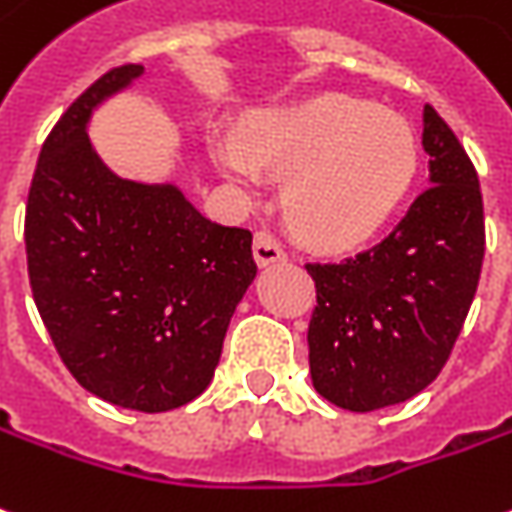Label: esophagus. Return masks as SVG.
<instances>
[{
	"label": "esophagus",
	"instance_id": "34e87169",
	"mask_svg": "<svg viewBox=\"0 0 512 512\" xmlns=\"http://www.w3.org/2000/svg\"><path fill=\"white\" fill-rule=\"evenodd\" d=\"M252 252H255L257 266H271V263H280V260H285V249H282L280 241H277V238H274L268 230L255 232Z\"/></svg>",
	"mask_w": 512,
	"mask_h": 512
}]
</instances>
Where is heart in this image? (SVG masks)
<instances>
[{"label": "heart", "instance_id": "heart-1", "mask_svg": "<svg viewBox=\"0 0 512 512\" xmlns=\"http://www.w3.org/2000/svg\"><path fill=\"white\" fill-rule=\"evenodd\" d=\"M213 160L246 191L260 174L288 180L293 230L316 249L346 252L371 241L399 210L418 149L402 116L355 96H321L257 119L241 141H216Z\"/></svg>", "mask_w": 512, "mask_h": 512}]
</instances>
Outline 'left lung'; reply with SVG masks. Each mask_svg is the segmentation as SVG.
Here are the masks:
<instances>
[{"instance_id": "left-lung-1", "label": "left lung", "mask_w": 512, "mask_h": 512, "mask_svg": "<svg viewBox=\"0 0 512 512\" xmlns=\"http://www.w3.org/2000/svg\"><path fill=\"white\" fill-rule=\"evenodd\" d=\"M430 188L393 232L341 263H307L316 391L343 410L399 405L430 385L455 349L485 257L480 180L449 124L424 107Z\"/></svg>"}]
</instances>
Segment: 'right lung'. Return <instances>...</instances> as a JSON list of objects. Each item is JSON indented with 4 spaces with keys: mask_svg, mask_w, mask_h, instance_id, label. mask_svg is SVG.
<instances>
[{
    "mask_svg": "<svg viewBox=\"0 0 512 512\" xmlns=\"http://www.w3.org/2000/svg\"><path fill=\"white\" fill-rule=\"evenodd\" d=\"M110 69L44 141L24 219L35 307L71 377L110 405L163 413L205 391L257 274L252 232L180 188L121 180L88 138L94 107L141 77Z\"/></svg>",
    "mask_w": 512,
    "mask_h": 512,
    "instance_id": "add662e5",
    "label": "right lung"
}]
</instances>
